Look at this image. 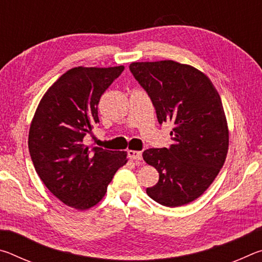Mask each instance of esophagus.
<instances>
[{
  "mask_svg": "<svg viewBox=\"0 0 262 262\" xmlns=\"http://www.w3.org/2000/svg\"><path fill=\"white\" fill-rule=\"evenodd\" d=\"M128 157L133 159V161H141L142 152L137 151V150H128Z\"/></svg>",
  "mask_w": 262,
  "mask_h": 262,
  "instance_id": "esophagus-1",
  "label": "esophagus"
}]
</instances>
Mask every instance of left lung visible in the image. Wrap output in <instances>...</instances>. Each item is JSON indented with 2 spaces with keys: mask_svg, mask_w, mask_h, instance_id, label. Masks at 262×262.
Segmentation results:
<instances>
[{
  "mask_svg": "<svg viewBox=\"0 0 262 262\" xmlns=\"http://www.w3.org/2000/svg\"><path fill=\"white\" fill-rule=\"evenodd\" d=\"M132 74L147 91L158 122H171L170 148L143 151L159 173L147 194L166 207L196 200L219 174L227 158L229 129L221 97L209 77L172 60L133 62Z\"/></svg>",
  "mask_w": 262,
  "mask_h": 262,
  "instance_id": "1",
  "label": "left lung"
}]
</instances>
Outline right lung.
I'll return each instance as SVG.
<instances>
[{"label":"right lung","instance_id":"right-lung-1","mask_svg":"<svg viewBox=\"0 0 262 262\" xmlns=\"http://www.w3.org/2000/svg\"><path fill=\"white\" fill-rule=\"evenodd\" d=\"M125 67H75L64 73L39 103L29 132V150L35 171L50 192L78 210L96 206L126 151L86 145L98 118V104Z\"/></svg>","mask_w":262,"mask_h":262}]
</instances>
